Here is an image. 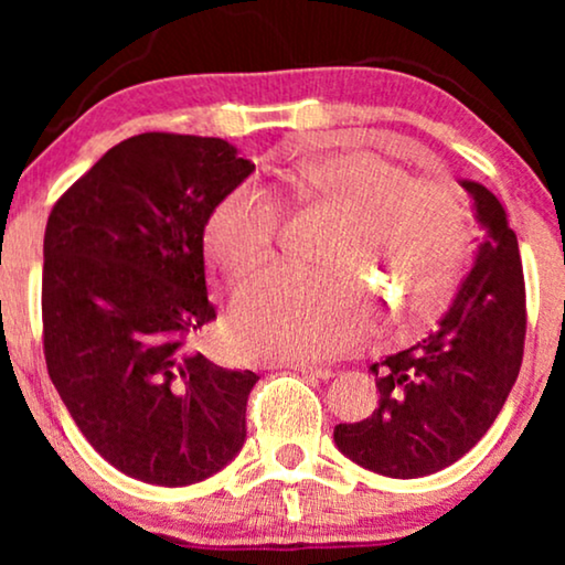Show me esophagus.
Instances as JSON below:
<instances>
[{"label": "esophagus", "instance_id": "34e87169", "mask_svg": "<svg viewBox=\"0 0 565 565\" xmlns=\"http://www.w3.org/2000/svg\"><path fill=\"white\" fill-rule=\"evenodd\" d=\"M277 367H288V370H296V373L306 375V377H316V381H329L331 370L329 367H316V365H308V362H280Z\"/></svg>", "mask_w": 565, "mask_h": 565}]
</instances>
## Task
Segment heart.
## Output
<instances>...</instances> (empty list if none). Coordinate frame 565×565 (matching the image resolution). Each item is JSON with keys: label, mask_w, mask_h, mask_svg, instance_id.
<instances>
[{"label": "heart", "mask_w": 565, "mask_h": 565, "mask_svg": "<svg viewBox=\"0 0 565 565\" xmlns=\"http://www.w3.org/2000/svg\"><path fill=\"white\" fill-rule=\"evenodd\" d=\"M300 198L344 213L329 262H375L404 288L416 313H429L458 269L466 223L458 195L439 182H414L373 151H337L292 177ZM280 234V207L254 182L231 188L207 215L205 244L215 262L244 280L265 267ZM360 277L350 267H277L236 296L231 334L244 352L273 360H327L373 329Z\"/></svg>", "instance_id": "obj_1"}]
</instances>
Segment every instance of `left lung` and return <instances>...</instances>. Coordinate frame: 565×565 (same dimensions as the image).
Listing matches in <instances>:
<instances>
[{"label": "left lung", "mask_w": 565, "mask_h": 565, "mask_svg": "<svg viewBox=\"0 0 565 565\" xmlns=\"http://www.w3.org/2000/svg\"><path fill=\"white\" fill-rule=\"evenodd\" d=\"M478 228L473 267L439 327L370 367L381 404L337 424L339 452L388 478H422L460 460L497 419L520 375L524 277L507 211L483 184L460 180Z\"/></svg>", "instance_id": "left-lung-1"}]
</instances>
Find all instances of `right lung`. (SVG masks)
<instances>
[{
    "mask_svg": "<svg viewBox=\"0 0 565 565\" xmlns=\"http://www.w3.org/2000/svg\"><path fill=\"white\" fill-rule=\"evenodd\" d=\"M254 172L223 138L141 134L53 205L43 238V350L68 414L103 458L153 486L205 481L242 452L252 370L190 339L207 300V215Z\"/></svg>",
    "mask_w": 565,
    "mask_h": 565,
    "instance_id": "obj_1",
    "label": "right lung"
}]
</instances>
